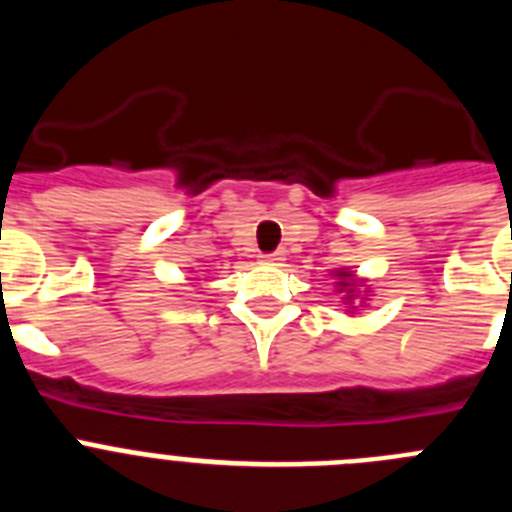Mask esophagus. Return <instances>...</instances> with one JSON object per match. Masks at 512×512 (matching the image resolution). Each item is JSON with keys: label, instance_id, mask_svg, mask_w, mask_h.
I'll use <instances>...</instances> for the list:
<instances>
[{"label": "esophagus", "instance_id": "obj_1", "mask_svg": "<svg viewBox=\"0 0 512 512\" xmlns=\"http://www.w3.org/2000/svg\"><path fill=\"white\" fill-rule=\"evenodd\" d=\"M261 264H279L282 261V253H264V256H259Z\"/></svg>", "mask_w": 512, "mask_h": 512}]
</instances>
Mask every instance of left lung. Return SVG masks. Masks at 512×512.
Masks as SVG:
<instances>
[{"mask_svg":"<svg viewBox=\"0 0 512 512\" xmlns=\"http://www.w3.org/2000/svg\"><path fill=\"white\" fill-rule=\"evenodd\" d=\"M333 277H336V289L343 295V305H348V312L354 310V305H361V302L369 300L366 297L369 287L364 284V279H359L348 269H336Z\"/></svg>","mask_w":512,"mask_h":512,"instance_id":"left-lung-1","label":"left lung"}]
</instances>
